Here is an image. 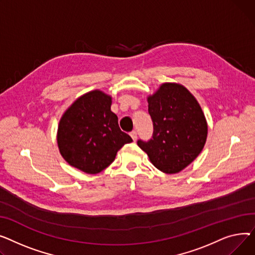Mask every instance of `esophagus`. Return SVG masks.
Here are the masks:
<instances>
[{"mask_svg":"<svg viewBox=\"0 0 255 255\" xmlns=\"http://www.w3.org/2000/svg\"><path fill=\"white\" fill-rule=\"evenodd\" d=\"M130 137H131V139L133 140V141H136L137 140V131L136 130H132V131H130Z\"/></svg>","mask_w":255,"mask_h":255,"instance_id":"1","label":"esophagus"}]
</instances>
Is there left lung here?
Instances as JSON below:
<instances>
[{"label": "left lung", "mask_w": 255, "mask_h": 255, "mask_svg": "<svg viewBox=\"0 0 255 255\" xmlns=\"http://www.w3.org/2000/svg\"><path fill=\"white\" fill-rule=\"evenodd\" d=\"M148 112L153 123V136L139 140L153 166L166 174L185 169L202 152L208 125L197 99L179 83H162L148 96Z\"/></svg>", "instance_id": "8db88e82"}]
</instances>
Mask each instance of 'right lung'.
Here are the masks:
<instances>
[{"instance_id": "obj_1", "label": "right lung", "mask_w": 255, "mask_h": 255, "mask_svg": "<svg viewBox=\"0 0 255 255\" xmlns=\"http://www.w3.org/2000/svg\"><path fill=\"white\" fill-rule=\"evenodd\" d=\"M111 104V96L95 89L79 97L63 114L56 140L70 166L98 174L112 163L119 149L132 142L119 128Z\"/></svg>"}]
</instances>
